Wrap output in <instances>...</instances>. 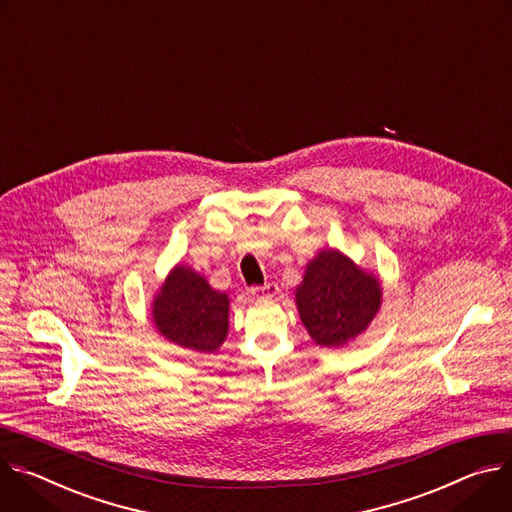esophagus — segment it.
<instances>
[{
	"label": "esophagus",
	"mask_w": 512,
	"mask_h": 512,
	"mask_svg": "<svg viewBox=\"0 0 512 512\" xmlns=\"http://www.w3.org/2000/svg\"><path fill=\"white\" fill-rule=\"evenodd\" d=\"M250 293L256 299H272L278 293V285H274V282H268V285H264V287H252Z\"/></svg>",
	"instance_id": "1"
}]
</instances>
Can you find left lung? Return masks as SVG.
<instances>
[{
	"mask_svg": "<svg viewBox=\"0 0 512 512\" xmlns=\"http://www.w3.org/2000/svg\"><path fill=\"white\" fill-rule=\"evenodd\" d=\"M299 315L313 342L342 348L372 323L382 303L380 280L337 250H321L295 293Z\"/></svg>",
	"mask_w": 512,
	"mask_h": 512,
	"instance_id": "left-lung-1",
	"label": "left lung"
}]
</instances>
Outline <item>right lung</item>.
<instances>
[{"label": "right lung", "instance_id": "obj_1", "mask_svg": "<svg viewBox=\"0 0 512 512\" xmlns=\"http://www.w3.org/2000/svg\"><path fill=\"white\" fill-rule=\"evenodd\" d=\"M230 299L189 266H175L152 303L156 329L181 348L211 354L227 335Z\"/></svg>", "mask_w": 512, "mask_h": 512}]
</instances>
